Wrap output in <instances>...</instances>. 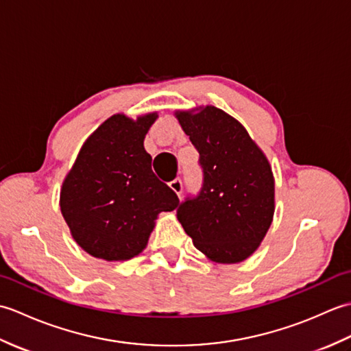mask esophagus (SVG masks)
Instances as JSON below:
<instances>
[{
	"instance_id": "1",
	"label": "esophagus",
	"mask_w": 351,
	"mask_h": 351,
	"mask_svg": "<svg viewBox=\"0 0 351 351\" xmlns=\"http://www.w3.org/2000/svg\"><path fill=\"white\" fill-rule=\"evenodd\" d=\"M169 185H170V189L181 197V195H182V181L180 180V178H176V180L171 181Z\"/></svg>"
}]
</instances>
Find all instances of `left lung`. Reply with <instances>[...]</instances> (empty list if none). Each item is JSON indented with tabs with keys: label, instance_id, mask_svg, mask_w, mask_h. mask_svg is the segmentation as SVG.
<instances>
[{
	"label": "left lung",
	"instance_id": "1",
	"mask_svg": "<svg viewBox=\"0 0 351 351\" xmlns=\"http://www.w3.org/2000/svg\"><path fill=\"white\" fill-rule=\"evenodd\" d=\"M176 117L204 171L199 195L178 205L176 217L206 258L241 263L259 247L273 221L270 162L244 126L217 107L176 111Z\"/></svg>",
	"mask_w": 351,
	"mask_h": 351
}]
</instances>
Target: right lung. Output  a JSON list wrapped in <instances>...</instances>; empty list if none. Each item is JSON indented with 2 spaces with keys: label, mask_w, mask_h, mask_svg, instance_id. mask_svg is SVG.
Instances as JSON below:
<instances>
[{
  "label": "right lung",
  "mask_w": 351,
  "mask_h": 351,
  "mask_svg": "<svg viewBox=\"0 0 351 351\" xmlns=\"http://www.w3.org/2000/svg\"><path fill=\"white\" fill-rule=\"evenodd\" d=\"M158 114L107 119L88 137L66 175L60 210L73 240L88 255L126 261L146 247L155 220L180 204L154 175L143 141Z\"/></svg>",
  "instance_id": "right-lung-1"
}]
</instances>
